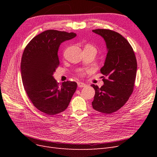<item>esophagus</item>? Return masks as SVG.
<instances>
[{
	"mask_svg": "<svg viewBox=\"0 0 157 157\" xmlns=\"http://www.w3.org/2000/svg\"><path fill=\"white\" fill-rule=\"evenodd\" d=\"M77 84H78V87H79V88H83V87H85L86 86V84H84V83L81 82H78L77 83Z\"/></svg>",
	"mask_w": 157,
	"mask_h": 157,
	"instance_id": "obj_1",
	"label": "esophagus"
}]
</instances>
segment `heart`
Returning a JSON list of instances; mask_svg holds the SVG:
<instances>
[{
    "label": "heart",
    "mask_w": 157,
    "mask_h": 157,
    "mask_svg": "<svg viewBox=\"0 0 157 157\" xmlns=\"http://www.w3.org/2000/svg\"><path fill=\"white\" fill-rule=\"evenodd\" d=\"M86 47H90V48H95L92 45H90V44H88V45H86ZM95 49H96V48H95ZM88 70H87V69H80L78 70V75H80V77H83V76L88 72Z\"/></svg>",
    "instance_id": "obj_1"
}]
</instances>
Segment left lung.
I'll return each mask as SVG.
<instances>
[{
  "mask_svg": "<svg viewBox=\"0 0 157 157\" xmlns=\"http://www.w3.org/2000/svg\"><path fill=\"white\" fill-rule=\"evenodd\" d=\"M92 31L103 38L108 50L100 69L104 84L101 88L91 85L96 92L92 107L97 111L111 114L124 106L134 91L137 60L132 47L118 33L105 29Z\"/></svg>",
  "mask_w": 157,
  "mask_h": 157,
  "instance_id": "left-lung-1",
  "label": "left lung"
}]
</instances>
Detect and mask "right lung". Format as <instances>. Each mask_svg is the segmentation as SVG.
Returning a JSON list of instances; mask_svg holds the SVG:
<instances>
[{
    "instance_id": "add662e5",
    "label": "right lung",
    "mask_w": 157,
    "mask_h": 157,
    "mask_svg": "<svg viewBox=\"0 0 157 157\" xmlns=\"http://www.w3.org/2000/svg\"><path fill=\"white\" fill-rule=\"evenodd\" d=\"M76 36L75 33L47 30L33 38L23 51L21 61L23 87L33 105L47 115L65 111L77 90V82L59 84L53 77L59 65L60 44Z\"/></svg>"
}]
</instances>
